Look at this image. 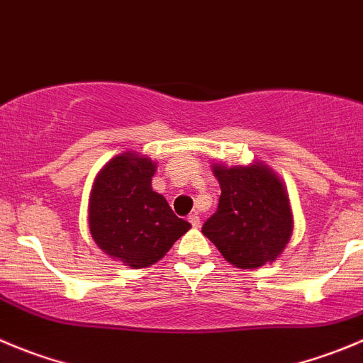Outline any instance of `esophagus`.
<instances>
[{
	"instance_id": "obj_1",
	"label": "esophagus",
	"mask_w": 363,
	"mask_h": 363,
	"mask_svg": "<svg viewBox=\"0 0 363 363\" xmlns=\"http://www.w3.org/2000/svg\"><path fill=\"white\" fill-rule=\"evenodd\" d=\"M188 222L191 223L193 228H199V225H201V216H199L197 213H191V215L188 216Z\"/></svg>"
}]
</instances>
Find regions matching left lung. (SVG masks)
<instances>
[{"label": "left lung", "mask_w": 363, "mask_h": 363, "mask_svg": "<svg viewBox=\"0 0 363 363\" xmlns=\"http://www.w3.org/2000/svg\"><path fill=\"white\" fill-rule=\"evenodd\" d=\"M218 209L202 225L223 258L243 270L272 263L289 245L294 215L284 182L265 162L228 166L213 162Z\"/></svg>", "instance_id": "obj_1"}]
</instances>
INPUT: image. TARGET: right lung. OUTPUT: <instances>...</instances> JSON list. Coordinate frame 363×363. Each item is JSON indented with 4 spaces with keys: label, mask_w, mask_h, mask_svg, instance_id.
<instances>
[{
    "label": "right lung",
    "mask_w": 363,
    "mask_h": 363,
    "mask_svg": "<svg viewBox=\"0 0 363 363\" xmlns=\"http://www.w3.org/2000/svg\"><path fill=\"white\" fill-rule=\"evenodd\" d=\"M155 166L147 155L121 152L105 162L89 193L87 213L94 243L130 269L157 263L191 228L152 189Z\"/></svg>",
    "instance_id": "1"
}]
</instances>
